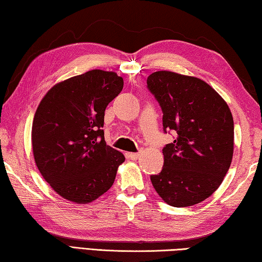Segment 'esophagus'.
<instances>
[{"mask_svg": "<svg viewBox=\"0 0 262 262\" xmlns=\"http://www.w3.org/2000/svg\"><path fill=\"white\" fill-rule=\"evenodd\" d=\"M139 155H140V153H128L127 154V157H128V159H131V160H137L139 158Z\"/></svg>", "mask_w": 262, "mask_h": 262, "instance_id": "esophagus-1", "label": "esophagus"}]
</instances>
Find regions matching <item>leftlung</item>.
Returning a JSON list of instances; mask_svg holds the SVG:
<instances>
[{"mask_svg": "<svg viewBox=\"0 0 262 262\" xmlns=\"http://www.w3.org/2000/svg\"><path fill=\"white\" fill-rule=\"evenodd\" d=\"M162 109L163 131L175 132L162 149L161 172L150 176L155 191L173 207L199 204L221 185L233 154L230 109L207 82L171 71L147 78Z\"/></svg>", "mask_w": 262, "mask_h": 262, "instance_id": "left-lung-1", "label": "left lung"}]
</instances>
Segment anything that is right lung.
I'll use <instances>...</instances> for the list:
<instances>
[{"mask_svg": "<svg viewBox=\"0 0 262 262\" xmlns=\"http://www.w3.org/2000/svg\"><path fill=\"white\" fill-rule=\"evenodd\" d=\"M123 78L91 70L58 82L36 109L32 147L39 171L64 199L87 204L114 184L124 155L104 141V110Z\"/></svg>", "mask_w": 262, "mask_h": 262, "instance_id": "add662e5", "label": "right lung"}]
</instances>
